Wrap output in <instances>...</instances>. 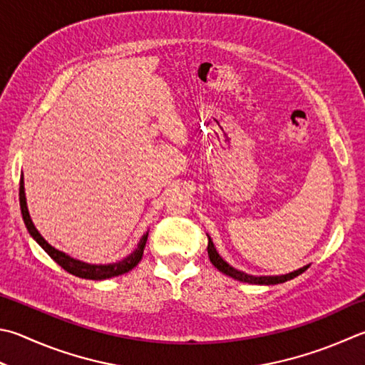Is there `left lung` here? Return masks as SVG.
I'll use <instances>...</instances> for the list:
<instances>
[{
    "label": "left lung",
    "instance_id": "obj_1",
    "mask_svg": "<svg viewBox=\"0 0 365 365\" xmlns=\"http://www.w3.org/2000/svg\"><path fill=\"white\" fill-rule=\"evenodd\" d=\"M208 257L211 260V264L215 265L219 272H222L225 274H229V277L235 278L243 281V283H251V284H278V283H284L287 279H292L295 277H299L300 273H304L308 265L304 268H299V270H295L292 273H287V274H281V277H252V274H246L243 272H238L235 268L230 267L229 264L222 260V257L219 256L215 245H212L211 238L208 237Z\"/></svg>",
    "mask_w": 365,
    "mask_h": 365
}]
</instances>
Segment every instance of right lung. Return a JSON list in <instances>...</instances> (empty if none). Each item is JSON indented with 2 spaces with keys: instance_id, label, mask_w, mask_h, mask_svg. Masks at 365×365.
<instances>
[{
  "instance_id": "obj_1",
  "label": "right lung",
  "mask_w": 365,
  "mask_h": 365,
  "mask_svg": "<svg viewBox=\"0 0 365 365\" xmlns=\"http://www.w3.org/2000/svg\"><path fill=\"white\" fill-rule=\"evenodd\" d=\"M19 200H20V211H22V217L24 222L29 229L30 235L36 240L38 245L43 247V250L49 254V256L57 262L63 270L68 273L74 274V277L84 278V279H106V278H113L118 277V274H123L132 270L133 267L138 265L140 260L143 259V252H144V246H146L148 242V235L149 232H146L140 240V245L136 250L130 254L128 257H125L120 262L115 264H109V265H91L86 262H81V260H76L70 256H66L65 252H61L58 250H55L46 240L41 237V233L36 230V227L33 225L31 217L29 215V208H26V198H25V189H24V176L20 178V187H19Z\"/></svg>"
}]
</instances>
